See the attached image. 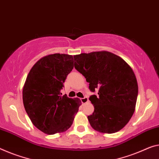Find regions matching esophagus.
Returning <instances> with one entry per match:
<instances>
[{
    "mask_svg": "<svg viewBox=\"0 0 159 159\" xmlns=\"http://www.w3.org/2000/svg\"><path fill=\"white\" fill-rule=\"evenodd\" d=\"M80 100H81V102L82 104H85V103H87V102H88V98L87 97H83V98H81L80 99Z\"/></svg>",
    "mask_w": 159,
    "mask_h": 159,
    "instance_id": "1",
    "label": "esophagus"
}]
</instances>
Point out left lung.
Returning a JSON list of instances; mask_svg holds the SVG:
<instances>
[{
    "mask_svg": "<svg viewBox=\"0 0 159 159\" xmlns=\"http://www.w3.org/2000/svg\"><path fill=\"white\" fill-rule=\"evenodd\" d=\"M75 68L89 82L90 91L98 92L89 100L94 107L88 116L90 125L102 133L112 134L124 127L132 116L138 84L130 66L119 56L101 51L75 55Z\"/></svg>",
    "mask_w": 159,
    "mask_h": 159,
    "instance_id": "8db88e82",
    "label": "left lung"
}]
</instances>
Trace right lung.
Returning <instances> with one entry per match:
<instances>
[{"label": "right lung", "mask_w": 159, "mask_h": 159, "mask_svg": "<svg viewBox=\"0 0 159 159\" xmlns=\"http://www.w3.org/2000/svg\"><path fill=\"white\" fill-rule=\"evenodd\" d=\"M73 57L56 53L38 60L26 78L23 89L25 109L32 123L45 134L63 132L72 124L80 100L60 91L73 67Z\"/></svg>", "instance_id": "1"}]
</instances>
